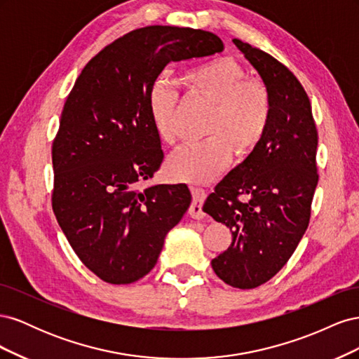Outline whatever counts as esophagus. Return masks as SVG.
Masks as SVG:
<instances>
[{
  "instance_id": "esophagus-1",
  "label": "esophagus",
  "mask_w": 359,
  "mask_h": 359,
  "mask_svg": "<svg viewBox=\"0 0 359 359\" xmlns=\"http://www.w3.org/2000/svg\"><path fill=\"white\" fill-rule=\"evenodd\" d=\"M190 191H191L193 201H191V205L189 208V212H190L193 219H203L205 212L202 211V205L206 199V191L202 187H198V186H191Z\"/></svg>"
}]
</instances>
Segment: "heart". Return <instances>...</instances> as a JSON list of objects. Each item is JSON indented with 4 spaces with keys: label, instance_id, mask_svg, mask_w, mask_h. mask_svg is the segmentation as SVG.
<instances>
[{
    "label": "heart",
    "instance_id": "obj_1",
    "mask_svg": "<svg viewBox=\"0 0 359 359\" xmlns=\"http://www.w3.org/2000/svg\"><path fill=\"white\" fill-rule=\"evenodd\" d=\"M186 88L211 104L199 142L182 145L166 161L173 180L211 181L229 163L232 153L244 157L262 142L273 114L266 85L247 78L241 64L232 58H214L182 76ZM180 95L168 82L157 79L149 86L148 111L161 142L177 140Z\"/></svg>",
    "mask_w": 359,
    "mask_h": 359
}]
</instances>
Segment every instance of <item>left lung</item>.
<instances>
[{"label":"left lung","instance_id":"1","mask_svg":"<svg viewBox=\"0 0 359 359\" xmlns=\"http://www.w3.org/2000/svg\"><path fill=\"white\" fill-rule=\"evenodd\" d=\"M233 43L266 85L273 114L262 142L217 184L203 211L232 231V244L211 260L214 273L232 287L255 289L286 265L309 227L318 130L295 74L269 53Z\"/></svg>","mask_w":359,"mask_h":359}]
</instances>
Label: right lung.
I'll return each instance as SVG.
<instances>
[{
	"label": "right lung",
	"instance_id": "1",
	"mask_svg": "<svg viewBox=\"0 0 359 359\" xmlns=\"http://www.w3.org/2000/svg\"><path fill=\"white\" fill-rule=\"evenodd\" d=\"M223 48L202 29L130 31L88 61L64 103L52 144V210L82 264L106 283L147 276L191 202L186 184L139 189L163 161L149 86L169 62Z\"/></svg>",
	"mask_w": 359,
	"mask_h": 359
}]
</instances>
